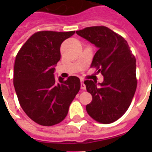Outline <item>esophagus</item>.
Wrapping results in <instances>:
<instances>
[{
	"label": "esophagus",
	"mask_w": 152,
	"mask_h": 152,
	"mask_svg": "<svg viewBox=\"0 0 152 152\" xmlns=\"http://www.w3.org/2000/svg\"><path fill=\"white\" fill-rule=\"evenodd\" d=\"M80 88L82 90H86V86L85 84H84V80H80Z\"/></svg>",
	"instance_id": "obj_1"
}]
</instances>
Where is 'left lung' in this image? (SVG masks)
Masks as SVG:
<instances>
[{
    "mask_svg": "<svg viewBox=\"0 0 152 152\" xmlns=\"http://www.w3.org/2000/svg\"><path fill=\"white\" fill-rule=\"evenodd\" d=\"M98 48L91 68L101 73L103 81H84L92 101L86 106L93 119L103 124L116 121L126 112L137 87L136 60L126 40L106 26H91L76 31Z\"/></svg>",
    "mask_w": 152,
    "mask_h": 152,
    "instance_id": "8db88e82",
    "label": "left lung"
}]
</instances>
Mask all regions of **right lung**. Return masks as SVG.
Here are the masks:
<instances>
[{
    "mask_svg": "<svg viewBox=\"0 0 152 152\" xmlns=\"http://www.w3.org/2000/svg\"><path fill=\"white\" fill-rule=\"evenodd\" d=\"M75 31H40L34 33L16 56L13 85L25 113L35 123L51 126L66 117L69 106L80 88V79L54 76L61 58L60 46Z\"/></svg>",
    "mask_w": 152,
    "mask_h": 152,
    "instance_id": "right-lung-1",
    "label": "right lung"
}]
</instances>
